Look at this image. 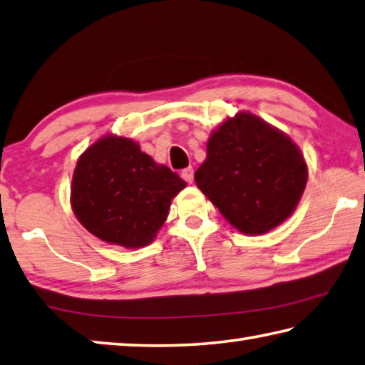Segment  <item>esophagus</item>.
<instances>
[{
    "label": "esophagus",
    "mask_w": 365,
    "mask_h": 365,
    "mask_svg": "<svg viewBox=\"0 0 365 365\" xmlns=\"http://www.w3.org/2000/svg\"><path fill=\"white\" fill-rule=\"evenodd\" d=\"M181 178H182L186 182L192 184V181H194V170L190 168V166H189V168H186V170H182V171H181Z\"/></svg>",
    "instance_id": "34e87169"
}]
</instances>
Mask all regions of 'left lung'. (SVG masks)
Here are the masks:
<instances>
[{"label":"left lung","mask_w":365,"mask_h":365,"mask_svg":"<svg viewBox=\"0 0 365 365\" xmlns=\"http://www.w3.org/2000/svg\"><path fill=\"white\" fill-rule=\"evenodd\" d=\"M308 181L299 147L279 128L239 112L212 131L195 182L242 234L261 235L290 218Z\"/></svg>","instance_id":"obj_1"}]
</instances>
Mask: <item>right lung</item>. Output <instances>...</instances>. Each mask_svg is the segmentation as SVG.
Wrapping results in <instances>:
<instances>
[{
    "mask_svg": "<svg viewBox=\"0 0 365 365\" xmlns=\"http://www.w3.org/2000/svg\"><path fill=\"white\" fill-rule=\"evenodd\" d=\"M186 184L136 140L106 134L76 160L70 205L81 226L102 242L140 248L157 237L171 200Z\"/></svg>",
    "mask_w": 365,
    "mask_h": 365,
    "instance_id": "add662e5",
    "label": "right lung"
}]
</instances>
